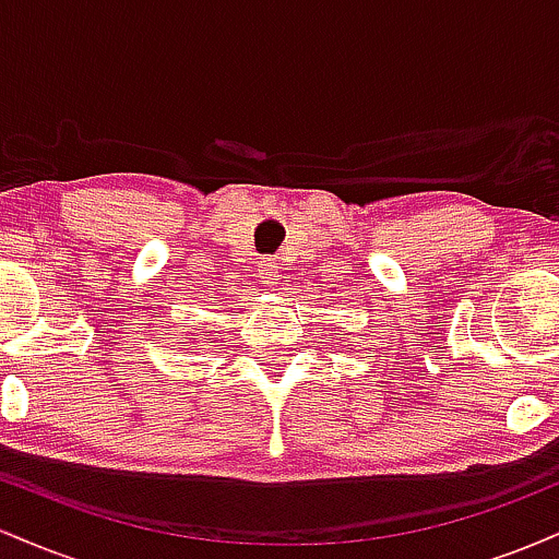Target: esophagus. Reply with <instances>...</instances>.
I'll return each mask as SVG.
<instances>
[{
  "instance_id": "esophagus-1",
  "label": "esophagus",
  "mask_w": 559,
  "mask_h": 559,
  "mask_svg": "<svg viewBox=\"0 0 559 559\" xmlns=\"http://www.w3.org/2000/svg\"><path fill=\"white\" fill-rule=\"evenodd\" d=\"M258 271H260L262 284H267V286L278 284V262H275L273 258H262Z\"/></svg>"
}]
</instances>
